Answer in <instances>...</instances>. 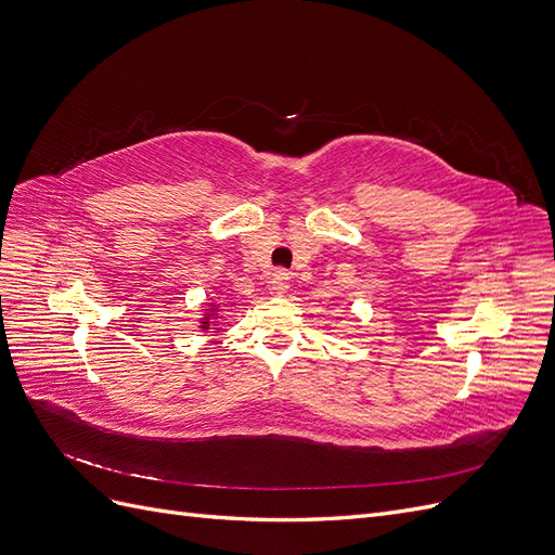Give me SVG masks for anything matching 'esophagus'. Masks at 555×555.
Returning a JSON list of instances; mask_svg holds the SVG:
<instances>
[{
    "mask_svg": "<svg viewBox=\"0 0 555 555\" xmlns=\"http://www.w3.org/2000/svg\"><path fill=\"white\" fill-rule=\"evenodd\" d=\"M289 284H292V282H289V273L275 271V273H273V278H271V294H275V296L287 294Z\"/></svg>",
    "mask_w": 555,
    "mask_h": 555,
    "instance_id": "1",
    "label": "esophagus"
}]
</instances>
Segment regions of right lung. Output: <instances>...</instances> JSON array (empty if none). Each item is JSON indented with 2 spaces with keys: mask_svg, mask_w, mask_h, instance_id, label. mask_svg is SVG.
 Here are the masks:
<instances>
[{
  "mask_svg": "<svg viewBox=\"0 0 555 555\" xmlns=\"http://www.w3.org/2000/svg\"><path fill=\"white\" fill-rule=\"evenodd\" d=\"M220 310H222V304H217V300H210V304H206V310H204V314H201V319H198V328L204 331V333H217L220 331V319H222V314H220Z\"/></svg>",
  "mask_w": 555,
  "mask_h": 555,
  "instance_id": "add662e5",
  "label": "right lung"
}]
</instances>
